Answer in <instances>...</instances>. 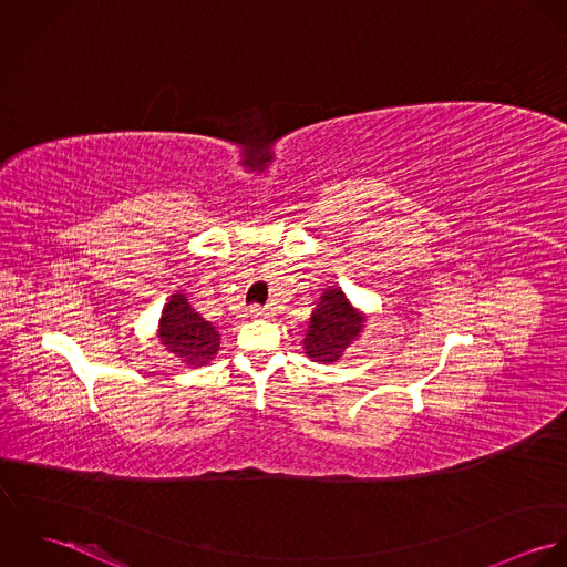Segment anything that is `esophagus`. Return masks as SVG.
<instances>
[{
    "label": "esophagus",
    "mask_w": 567,
    "mask_h": 567,
    "mask_svg": "<svg viewBox=\"0 0 567 567\" xmlns=\"http://www.w3.org/2000/svg\"><path fill=\"white\" fill-rule=\"evenodd\" d=\"M248 315L252 319H266V317H270V310H268V306H250Z\"/></svg>",
    "instance_id": "esophagus-1"
}]
</instances>
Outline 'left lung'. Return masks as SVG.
<instances>
[{"label": "left lung", "mask_w": 567, "mask_h": 567, "mask_svg": "<svg viewBox=\"0 0 567 567\" xmlns=\"http://www.w3.org/2000/svg\"><path fill=\"white\" fill-rule=\"evenodd\" d=\"M360 331L362 317L351 308L344 292L338 288L324 290L303 338L306 353L315 362H336L340 353L360 336Z\"/></svg>", "instance_id": "8db88e82"}]
</instances>
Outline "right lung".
I'll list each match as a JSON object with an SVG mask.
<instances>
[{"label": "right lung", "mask_w": 567, "mask_h": 567, "mask_svg": "<svg viewBox=\"0 0 567 567\" xmlns=\"http://www.w3.org/2000/svg\"><path fill=\"white\" fill-rule=\"evenodd\" d=\"M162 315L159 338L169 353L198 367L216 355L220 344L218 331L189 308L185 295H174Z\"/></svg>", "instance_id": "1"}]
</instances>
